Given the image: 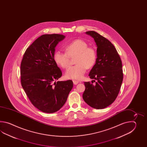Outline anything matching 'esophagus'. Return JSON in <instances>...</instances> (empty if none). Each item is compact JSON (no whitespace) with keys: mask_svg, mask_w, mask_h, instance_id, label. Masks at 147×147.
<instances>
[{"mask_svg":"<svg viewBox=\"0 0 147 147\" xmlns=\"http://www.w3.org/2000/svg\"><path fill=\"white\" fill-rule=\"evenodd\" d=\"M73 82H74V84H77L79 82L77 81V80H73Z\"/></svg>","mask_w":147,"mask_h":147,"instance_id":"1","label":"esophagus"}]
</instances>
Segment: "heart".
Masks as SVG:
<instances>
[{"mask_svg": "<svg viewBox=\"0 0 147 147\" xmlns=\"http://www.w3.org/2000/svg\"><path fill=\"white\" fill-rule=\"evenodd\" d=\"M65 53L56 51L53 55L55 63L64 69L70 65V58L76 56L75 66L69 67L65 76L68 79H80L83 77L87 68L94 66L97 60V53L92 47L82 39H75L64 46Z\"/></svg>", "mask_w": 147, "mask_h": 147, "instance_id": "b5f03b06", "label": "heart"}]
</instances>
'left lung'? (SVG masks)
Returning a JSON list of instances; mask_svg holds the SVG:
<instances>
[{"mask_svg": "<svg viewBox=\"0 0 147 147\" xmlns=\"http://www.w3.org/2000/svg\"><path fill=\"white\" fill-rule=\"evenodd\" d=\"M86 34L94 38L96 43L97 58L89 75L95 84L92 81L84 82L82 98L89 106L101 109L113 103L119 94L123 80L122 62L109 40L96 31Z\"/></svg>", "mask_w": 147, "mask_h": 147, "instance_id": "left-lung-1", "label": "left lung"}]
</instances>
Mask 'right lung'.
Wrapping results in <instances>:
<instances>
[{
	"mask_svg": "<svg viewBox=\"0 0 147 147\" xmlns=\"http://www.w3.org/2000/svg\"><path fill=\"white\" fill-rule=\"evenodd\" d=\"M65 37L43 34L25 51L20 64L21 84L31 103L45 113L58 111L73 87L71 80L57 81L62 72L53 59L55 48Z\"/></svg>",
	"mask_w": 147,
	"mask_h": 147,
	"instance_id": "add662e5",
	"label": "right lung"
}]
</instances>
